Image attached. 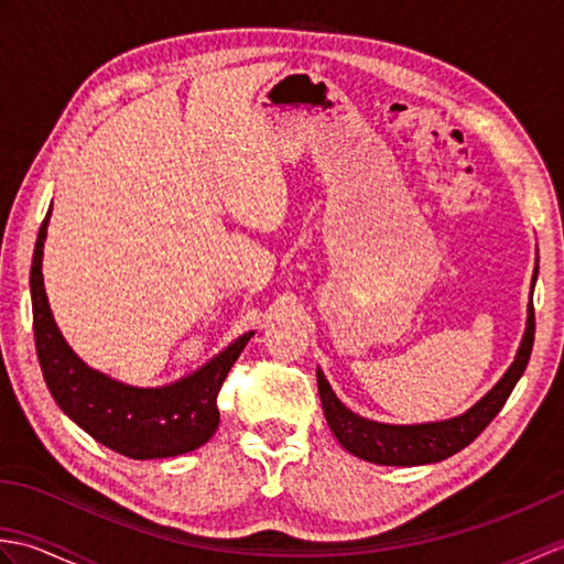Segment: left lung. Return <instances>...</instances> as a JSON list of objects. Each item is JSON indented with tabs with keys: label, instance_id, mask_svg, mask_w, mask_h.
<instances>
[{
	"label": "left lung",
	"instance_id": "obj_1",
	"mask_svg": "<svg viewBox=\"0 0 564 564\" xmlns=\"http://www.w3.org/2000/svg\"><path fill=\"white\" fill-rule=\"evenodd\" d=\"M535 279H538V267L533 273V283ZM533 339H535V310H533V297H531L529 325H525V334H523L521 349L517 354V361L511 364L505 378H501L497 386L473 406V410H467L465 414L455 419H448V422L416 424V426H392V424L368 422V419L346 410V406L337 400V394L332 392L325 376L317 370L322 410H325L327 424L334 431V436L339 438L341 446L368 463L424 465V463L446 460L453 453L470 446V443L489 426V422L499 414L501 406L507 404L511 390L517 388L525 366H529Z\"/></svg>",
	"mask_w": 564,
	"mask_h": 564
}]
</instances>
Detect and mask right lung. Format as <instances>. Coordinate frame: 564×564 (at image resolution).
<instances>
[{"label":"right lung","instance_id":"1","mask_svg":"<svg viewBox=\"0 0 564 564\" xmlns=\"http://www.w3.org/2000/svg\"><path fill=\"white\" fill-rule=\"evenodd\" d=\"M47 218L51 210L41 223L33 249L31 305L35 354L53 400L91 438L128 458H170L196 451L220 424L218 392L254 332L242 334L194 376L166 388H130L91 370L79 361L55 327L43 291L41 261Z\"/></svg>","mask_w":564,"mask_h":564}]
</instances>
